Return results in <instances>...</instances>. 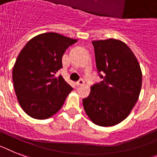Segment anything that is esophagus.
Instances as JSON below:
<instances>
[{"label":"esophagus","instance_id":"obj_1","mask_svg":"<svg viewBox=\"0 0 157 157\" xmlns=\"http://www.w3.org/2000/svg\"><path fill=\"white\" fill-rule=\"evenodd\" d=\"M84 84H85V81H83L82 79H81V80H79V81L76 83V85H78V86H80V85H84Z\"/></svg>","mask_w":157,"mask_h":157}]
</instances>
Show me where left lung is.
<instances>
[{
    "label": "left lung",
    "instance_id": "1",
    "mask_svg": "<svg viewBox=\"0 0 157 157\" xmlns=\"http://www.w3.org/2000/svg\"><path fill=\"white\" fill-rule=\"evenodd\" d=\"M96 64L103 81L91 87L84 109L93 123L116 125L131 113L139 98L142 72L131 48L116 39L93 40ZM101 72L102 75L99 73Z\"/></svg>",
    "mask_w": 157,
    "mask_h": 157
}]
</instances>
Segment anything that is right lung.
<instances>
[{
    "label": "right lung",
    "instance_id": "right-lung-1",
    "mask_svg": "<svg viewBox=\"0 0 157 157\" xmlns=\"http://www.w3.org/2000/svg\"><path fill=\"white\" fill-rule=\"evenodd\" d=\"M77 40L56 33L34 36L18 55L13 68L14 90L29 117L49 118L61 109L72 88L56 72L62 68L65 50Z\"/></svg>",
    "mask_w": 157,
    "mask_h": 157
}]
</instances>
